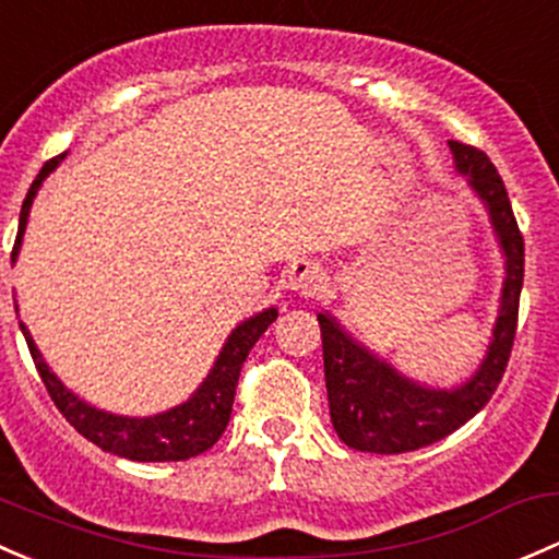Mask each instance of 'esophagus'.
<instances>
[{
    "label": "esophagus",
    "mask_w": 559,
    "mask_h": 559,
    "mask_svg": "<svg viewBox=\"0 0 559 559\" xmlns=\"http://www.w3.org/2000/svg\"><path fill=\"white\" fill-rule=\"evenodd\" d=\"M289 289L297 292V295L313 297L316 292L324 289V270L316 262H297L295 267L289 270Z\"/></svg>",
    "instance_id": "esophagus-1"
}]
</instances>
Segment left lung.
<instances>
[{
  "label": "left lung",
  "instance_id": "8db88e82",
  "mask_svg": "<svg viewBox=\"0 0 559 559\" xmlns=\"http://www.w3.org/2000/svg\"><path fill=\"white\" fill-rule=\"evenodd\" d=\"M450 150L455 155L457 171L468 176L490 211L492 227L507 254L501 316L492 332L490 350L479 372L466 385L455 391H431L393 372L385 361L356 345L337 326V321L319 316L329 415L337 437L354 450L399 455L450 437L490 402L512 356L522 275H525V240L514 219L501 174L496 171L490 157L477 146L461 141H450Z\"/></svg>",
  "mask_w": 559,
  "mask_h": 559
}]
</instances>
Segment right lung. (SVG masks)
<instances>
[{
	"instance_id": "add662e5",
	"label": "right lung",
	"mask_w": 559,
	"mask_h": 559,
	"mask_svg": "<svg viewBox=\"0 0 559 559\" xmlns=\"http://www.w3.org/2000/svg\"><path fill=\"white\" fill-rule=\"evenodd\" d=\"M61 160L63 155L47 160L43 171L37 174V179L28 187L26 201L21 205V222H17L13 260L17 254V246H21L23 230H26L28 209H32L34 195H37L45 176ZM275 316H278V310L270 308L264 310V313L254 316V319L243 321V324L230 334V340H227V345L222 348L219 358H216L214 369H211V374L205 378V383L198 388L195 396H192L190 402L181 404V407L155 415V418H117V415H107L96 407H87L85 402H80L74 393H69L67 388L58 383V378L47 369L37 345L28 337L26 326L23 324L21 332L23 337H26L28 354L34 358V367H37L52 404H56L58 413L72 423L87 442L98 444V448L111 452V455L128 457V461H187V457L201 455V452L214 448L216 439L225 433L233 415L235 385H238L240 367H243L246 356L254 348L257 340L264 334V329L273 324Z\"/></svg>"
}]
</instances>
